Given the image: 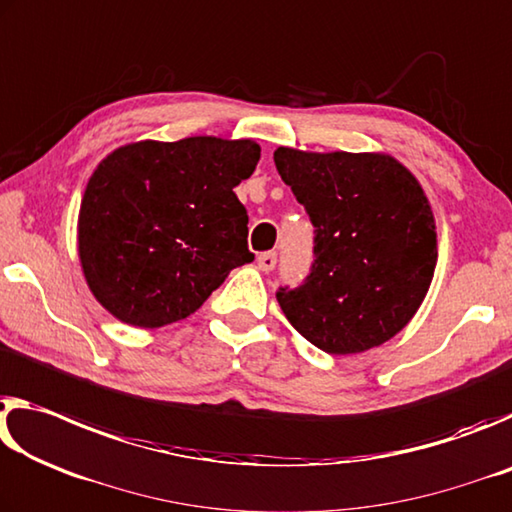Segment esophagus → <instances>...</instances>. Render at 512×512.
<instances>
[{
  "label": "esophagus",
  "instance_id": "34e87169",
  "mask_svg": "<svg viewBox=\"0 0 512 512\" xmlns=\"http://www.w3.org/2000/svg\"><path fill=\"white\" fill-rule=\"evenodd\" d=\"M256 263H258V270H261V272H272L274 265H276V254H274V251H265V254L256 258Z\"/></svg>",
  "mask_w": 512,
  "mask_h": 512
}]
</instances>
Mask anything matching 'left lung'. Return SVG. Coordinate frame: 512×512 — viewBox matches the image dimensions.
<instances>
[{
    "label": "left lung",
    "mask_w": 512,
    "mask_h": 512,
    "mask_svg": "<svg viewBox=\"0 0 512 512\" xmlns=\"http://www.w3.org/2000/svg\"><path fill=\"white\" fill-rule=\"evenodd\" d=\"M281 179L315 226V263L279 288L288 322L333 356L363 354L404 329L429 292L438 233L415 174L383 152L279 147Z\"/></svg>",
    "instance_id": "1"
}]
</instances>
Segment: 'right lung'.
<instances>
[{
    "instance_id": "1",
    "label": "right lung",
    "mask_w": 512,
    "mask_h": 512,
    "mask_svg": "<svg viewBox=\"0 0 512 512\" xmlns=\"http://www.w3.org/2000/svg\"><path fill=\"white\" fill-rule=\"evenodd\" d=\"M261 158L254 140L195 136L117 147L88 179L77 242L83 276L108 313L138 329L201 308L233 267L254 261L233 188Z\"/></svg>"
}]
</instances>
